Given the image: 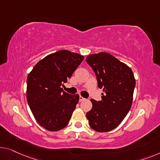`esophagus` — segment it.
Masks as SVG:
<instances>
[{
    "instance_id": "34e87169",
    "label": "esophagus",
    "mask_w": 160,
    "mask_h": 160,
    "mask_svg": "<svg viewBox=\"0 0 160 160\" xmlns=\"http://www.w3.org/2000/svg\"><path fill=\"white\" fill-rule=\"evenodd\" d=\"M85 100V98L83 97H82V96H80L79 97V101L80 102H81V101H83Z\"/></svg>"
}]
</instances>
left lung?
<instances>
[{"label":"left lung","mask_w":160,"mask_h":160,"mask_svg":"<svg viewBox=\"0 0 160 160\" xmlns=\"http://www.w3.org/2000/svg\"><path fill=\"white\" fill-rule=\"evenodd\" d=\"M96 76L98 86L103 88L102 100L93 99L86 113L89 125L98 132H107L120 124L132 104L136 81L132 69L106 52L86 57Z\"/></svg>","instance_id":"left-lung-1"}]
</instances>
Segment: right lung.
<instances>
[{
  "label": "right lung",
  "mask_w": 160,
  "mask_h": 160,
  "mask_svg": "<svg viewBox=\"0 0 160 160\" xmlns=\"http://www.w3.org/2000/svg\"><path fill=\"white\" fill-rule=\"evenodd\" d=\"M84 56L68 50L49 54L36 65L27 77V98L39 124L50 132L68 124L79 95H70L62 86L70 78Z\"/></svg>",
  "instance_id": "right-lung-1"
}]
</instances>
